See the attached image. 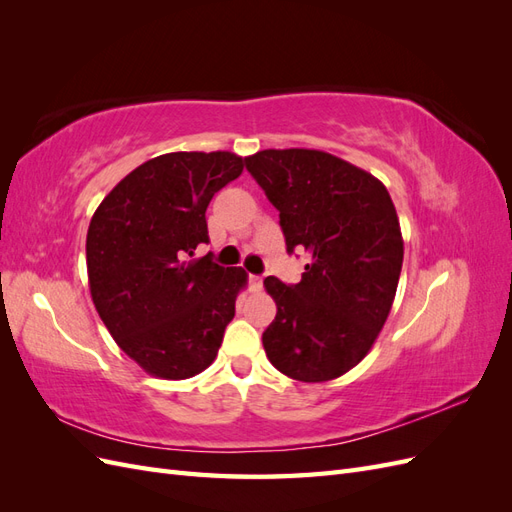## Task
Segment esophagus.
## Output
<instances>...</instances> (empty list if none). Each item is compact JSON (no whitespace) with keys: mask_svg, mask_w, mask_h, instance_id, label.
Instances as JSON below:
<instances>
[{"mask_svg":"<svg viewBox=\"0 0 512 512\" xmlns=\"http://www.w3.org/2000/svg\"><path fill=\"white\" fill-rule=\"evenodd\" d=\"M262 288V277L260 275H250V290L258 292Z\"/></svg>","mask_w":512,"mask_h":512,"instance_id":"34e87169","label":"esophagus"}]
</instances>
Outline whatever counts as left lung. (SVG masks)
I'll return each mask as SVG.
<instances>
[{"label":"left lung","instance_id":"obj_1","mask_svg":"<svg viewBox=\"0 0 512 512\" xmlns=\"http://www.w3.org/2000/svg\"><path fill=\"white\" fill-rule=\"evenodd\" d=\"M280 211L286 250L312 258L299 284L269 275L277 305L262 333L284 376L327 382L359 365L389 318L404 262L399 218L384 183L318 149H265L245 158Z\"/></svg>","mask_w":512,"mask_h":512}]
</instances>
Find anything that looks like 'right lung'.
<instances>
[{
    "label": "right lung",
    "instance_id": "right-lung-1",
    "mask_svg": "<svg viewBox=\"0 0 512 512\" xmlns=\"http://www.w3.org/2000/svg\"><path fill=\"white\" fill-rule=\"evenodd\" d=\"M230 151H175L123 177L87 230L91 299L117 346L147 374L185 380L218 356L247 273L211 254L207 207L243 173Z\"/></svg>",
    "mask_w": 512,
    "mask_h": 512
}]
</instances>
